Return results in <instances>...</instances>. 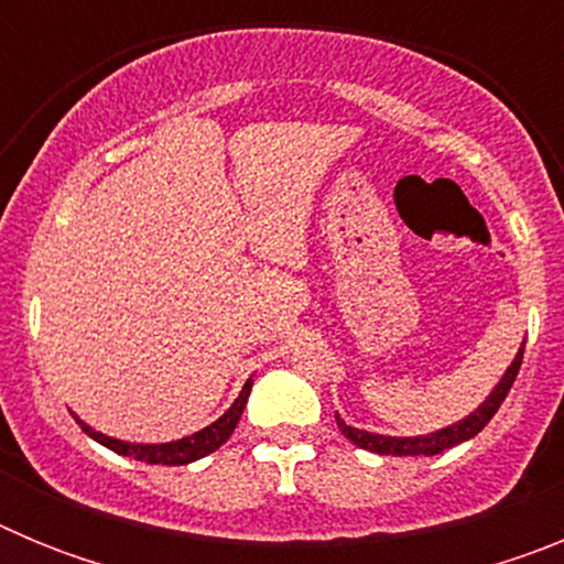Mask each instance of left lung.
Returning a JSON list of instances; mask_svg holds the SVG:
<instances>
[{"label": "left lung", "instance_id": "obj_1", "mask_svg": "<svg viewBox=\"0 0 564 564\" xmlns=\"http://www.w3.org/2000/svg\"><path fill=\"white\" fill-rule=\"evenodd\" d=\"M522 352H525V344H522L520 352L514 356V361H511V367L506 370V376L500 378V383H497L495 390H491V395H488L486 401H482L480 406L471 412V415H466L463 421L452 423V426H446V430H437V432H430V435H417V437H390V435H376V432H367V430H356V426L344 423L341 417L336 415L338 430H341V435L347 437V441L356 443L358 449L376 452V455H392V457L441 455V452L452 449V446H457V443L468 441V437H475L477 432H480L482 426L491 421V417H495V412L500 410V403L506 401L508 390H511V383H514L517 372H520Z\"/></svg>", "mask_w": 564, "mask_h": 564}]
</instances>
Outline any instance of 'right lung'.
Wrapping results in <instances>:
<instances>
[{
  "label": "right lung",
  "mask_w": 564,
  "mask_h": 564,
  "mask_svg": "<svg viewBox=\"0 0 564 564\" xmlns=\"http://www.w3.org/2000/svg\"><path fill=\"white\" fill-rule=\"evenodd\" d=\"M251 387H253V378H248L242 392H239L237 401L228 406V412L223 417H217L214 423H208L206 430L194 432V435L181 437V441H172V443H127V441H118V437H107L101 432H96L93 426L76 417L78 426L87 432L93 441H98L101 446L107 449L118 452L123 457H134V460H143V463H152V466H186V463L200 460V457L212 455L214 449H220L223 443L231 437V432L237 430L239 415L246 410L248 395H251Z\"/></svg>",
  "instance_id": "add662e5"
}]
</instances>
